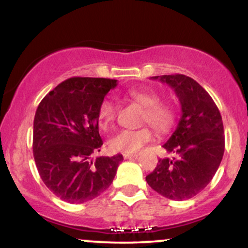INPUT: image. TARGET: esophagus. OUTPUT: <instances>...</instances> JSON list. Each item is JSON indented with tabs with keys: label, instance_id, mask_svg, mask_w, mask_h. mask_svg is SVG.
<instances>
[{
	"label": "esophagus",
	"instance_id": "34e87169",
	"mask_svg": "<svg viewBox=\"0 0 248 248\" xmlns=\"http://www.w3.org/2000/svg\"><path fill=\"white\" fill-rule=\"evenodd\" d=\"M124 157L128 160V158H134V157H138V154H124Z\"/></svg>",
	"mask_w": 248,
	"mask_h": 248
}]
</instances>
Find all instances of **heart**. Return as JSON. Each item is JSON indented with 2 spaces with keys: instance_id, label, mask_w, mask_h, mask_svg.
<instances>
[{
  "instance_id": "heart-1",
  "label": "heart",
  "mask_w": 248,
  "mask_h": 248,
  "mask_svg": "<svg viewBox=\"0 0 248 248\" xmlns=\"http://www.w3.org/2000/svg\"><path fill=\"white\" fill-rule=\"evenodd\" d=\"M128 98L144 107L143 122H148L155 129L163 132L172 124L173 109L170 105L160 101L157 93L149 91L130 88L127 92ZM115 119V105L109 98L104 99L98 108L99 126L107 129ZM154 138L153 130L149 127L140 129H124L110 138L109 148L113 152L134 154L141 149L144 144L152 141Z\"/></svg>"
}]
</instances>
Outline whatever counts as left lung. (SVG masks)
<instances>
[{"instance_id": "obj_1", "label": "left lung", "mask_w": 248, "mask_h": 248, "mask_svg": "<svg viewBox=\"0 0 248 248\" xmlns=\"http://www.w3.org/2000/svg\"><path fill=\"white\" fill-rule=\"evenodd\" d=\"M154 80L175 91L182 116L164 149L176 157L160 158L147 183L173 201L192 198L211 182L220 166L225 149L220 112L209 93L197 81L184 75L156 76Z\"/></svg>"}]
</instances>
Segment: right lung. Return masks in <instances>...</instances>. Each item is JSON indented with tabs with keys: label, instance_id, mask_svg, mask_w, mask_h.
<instances>
[{
	"label": "right lung",
	"instance_id": "right-lung-1",
	"mask_svg": "<svg viewBox=\"0 0 248 248\" xmlns=\"http://www.w3.org/2000/svg\"><path fill=\"white\" fill-rule=\"evenodd\" d=\"M118 80L75 77L44 96L33 120L32 152L44 184L62 201L81 204L112 184L121 154L100 152L98 108Z\"/></svg>",
	"mask_w": 248,
	"mask_h": 248
}]
</instances>
